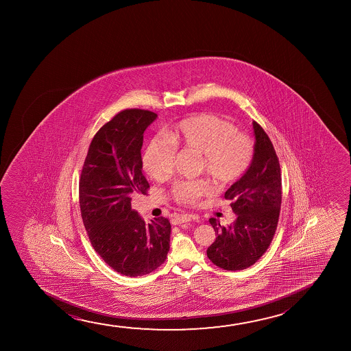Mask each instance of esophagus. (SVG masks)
<instances>
[{
  "label": "esophagus",
  "instance_id": "esophagus-1",
  "mask_svg": "<svg viewBox=\"0 0 351 351\" xmlns=\"http://www.w3.org/2000/svg\"><path fill=\"white\" fill-rule=\"evenodd\" d=\"M192 219L197 221V217L188 216V215H178V216L173 217V219H171V223H173V226H180V224L188 223V221H191Z\"/></svg>",
  "mask_w": 351,
  "mask_h": 351
}]
</instances>
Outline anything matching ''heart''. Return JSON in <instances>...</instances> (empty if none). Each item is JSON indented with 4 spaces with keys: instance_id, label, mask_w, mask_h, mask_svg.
<instances>
[{
    "instance_id": "obj_1",
    "label": "heart",
    "mask_w": 351,
    "mask_h": 351,
    "mask_svg": "<svg viewBox=\"0 0 351 351\" xmlns=\"http://www.w3.org/2000/svg\"><path fill=\"white\" fill-rule=\"evenodd\" d=\"M176 147L199 156L197 171L218 184L235 182L245 175L254 158V144L235 125L212 114H200L178 122L165 138L156 136L146 145L143 167L149 178L163 180L173 171ZM204 180L180 181L170 189L175 202L197 205L208 192Z\"/></svg>"
}]
</instances>
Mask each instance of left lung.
I'll return each mask as SVG.
<instances>
[{"label": "left lung", "instance_id": "8db88e82", "mask_svg": "<svg viewBox=\"0 0 351 351\" xmlns=\"http://www.w3.org/2000/svg\"><path fill=\"white\" fill-rule=\"evenodd\" d=\"M254 158L245 175L224 194L236 221L223 226L210 218L216 240L207 248L213 264L228 271L254 265L269 250L278 226L282 204V175L278 157L269 135L253 122Z\"/></svg>", "mask_w": 351, "mask_h": 351}]
</instances>
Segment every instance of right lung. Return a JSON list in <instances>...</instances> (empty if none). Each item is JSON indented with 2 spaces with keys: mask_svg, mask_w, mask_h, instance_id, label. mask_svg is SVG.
Here are the masks:
<instances>
[{
  "mask_svg": "<svg viewBox=\"0 0 351 351\" xmlns=\"http://www.w3.org/2000/svg\"><path fill=\"white\" fill-rule=\"evenodd\" d=\"M157 114L125 109L93 136L79 180L82 221L93 250L111 269L127 277L154 272L167 259L168 218L149 224L132 210V197L147 194L143 175L144 132Z\"/></svg>",
  "mask_w": 351,
  "mask_h": 351,
  "instance_id": "add662e5",
  "label": "right lung"
}]
</instances>
